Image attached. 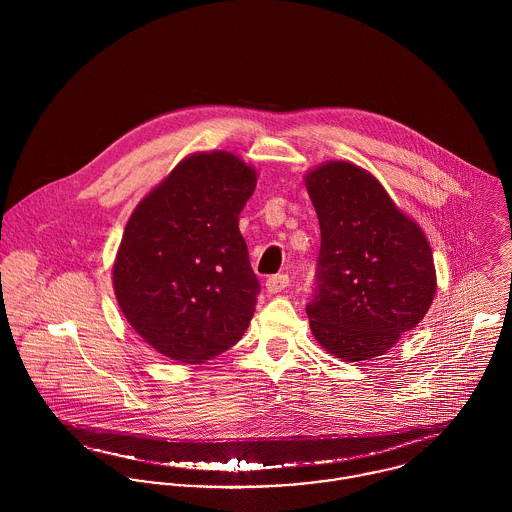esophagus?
Masks as SVG:
<instances>
[{"instance_id": "34e87169", "label": "esophagus", "mask_w": 512, "mask_h": 512, "mask_svg": "<svg viewBox=\"0 0 512 512\" xmlns=\"http://www.w3.org/2000/svg\"><path fill=\"white\" fill-rule=\"evenodd\" d=\"M290 286V276L288 274H276L266 280V290L270 293H280Z\"/></svg>"}]
</instances>
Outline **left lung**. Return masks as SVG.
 <instances>
[{"label": "left lung", "mask_w": 512, "mask_h": 512, "mask_svg": "<svg viewBox=\"0 0 512 512\" xmlns=\"http://www.w3.org/2000/svg\"><path fill=\"white\" fill-rule=\"evenodd\" d=\"M321 228L311 333L349 363L384 355L436 295L432 248L365 169L329 161L305 175Z\"/></svg>", "instance_id": "left-lung-1"}]
</instances>
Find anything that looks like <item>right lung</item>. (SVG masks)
<instances>
[{
    "label": "right lung",
    "instance_id": "obj_1",
    "mask_svg": "<svg viewBox=\"0 0 512 512\" xmlns=\"http://www.w3.org/2000/svg\"><path fill=\"white\" fill-rule=\"evenodd\" d=\"M256 171L228 151L185 157L136 207L114 262L118 305L157 353L201 365L240 341L260 282L238 215Z\"/></svg>",
    "mask_w": 512,
    "mask_h": 512
}]
</instances>
